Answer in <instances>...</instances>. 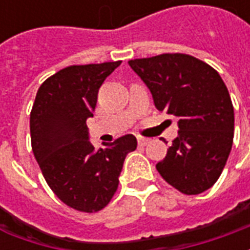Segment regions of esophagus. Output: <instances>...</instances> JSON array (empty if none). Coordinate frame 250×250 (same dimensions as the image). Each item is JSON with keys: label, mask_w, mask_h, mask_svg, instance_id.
<instances>
[{"label": "esophagus", "mask_w": 250, "mask_h": 250, "mask_svg": "<svg viewBox=\"0 0 250 250\" xmlns=\"http://www.w3.org/2000/svg\"><path fill=\"white\" fill-rule=\"evenodd\" d=\"M150 143V139L148 138H143V136H139L138 138V145L139 146H147Z\"/></svg>", "instance_id": "esophagus-1"}]
</instances>
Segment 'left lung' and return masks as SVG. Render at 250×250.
<instances>
[{"instance_id":"8db88e82","label":"left lung","mask_w":250,"mask_h":250,"mask_svg":"<svg viewBox=\"0 0 250 250\" xmlns=\"http://www.w3.org/2000/svg\"><path fill=\"white\" fill-rule=\"evenodd\" d=\"M158 111L178 119V136L158 173L181 193H204L220 178L230 154L234 109L220 73L198 59L165 53L128 62Z\"/></svg>"}]
</instances>
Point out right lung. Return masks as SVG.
Wrapping results in <instances>:
<instances>
[{
	"label": "right lung",
	"mask_w": 250,
	"mask_h": 250,
	"mask_svg": "<svg viewBox=\"0 0 250 250\" xmlns=\"http://www.w3.org/2000/svg\"><path fill=\"white\" fill-rule=\"evenodd\" d=\"M120 62L66 66L41 84L30 112L32 150L46 184L64 204L85 213L111 201L125 157L138 145L131 134L98 150L89 141L87 119L99 88Z\"/></svg>",
	"instance_id": "1"
}]
</instances>
